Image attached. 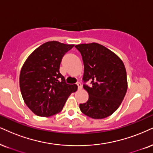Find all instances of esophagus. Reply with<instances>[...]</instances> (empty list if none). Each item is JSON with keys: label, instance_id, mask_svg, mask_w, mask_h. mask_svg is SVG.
I'll return each mask as SVG.
<instances>
[{"label": "esophagus", "instance_id": "obj_1", "mask_svg": "<svg viewBox=\"0 0 153 153\" xmlns=\"http://www.w3.org/2000/svg\"><path fill=\"white\" fill-rule=\"evenodd\" d=\"M76 85H77V86H78V89H82V85L80 82H76Z\"/></svg>", "mask_w": 153, "mask_h": 153}]
</instances>
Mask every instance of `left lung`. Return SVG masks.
Returning a JSON list of instances; mask_svg holds the SVG:
<instances>
[{
	"instance_id": "obj_1",
	"label": "left lung",
	"mask_w": 153,
	"mask_h": 153,
	"mask_svg": "<svg viewBox=\"0 0 153 153\" xmlns=\"http://www.w3.org/2000/svg\"><path fill=\"white\" fill-rule=\"evenodd\" d=\"M82 54L84 66V89L88 100L80 103L84 114L101 119L114 114L127 91V75L122 60L110 50L98 43L75 46ZM91 81L90 86L85 83Z\"/></svg>"
}]
</instances>
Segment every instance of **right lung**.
Listing matches in <instances>:
<instances>
[{
	"mask_svg": "<svg viewBox=\"0 0 153 153\" xmlns=\"http://www.w3.org/2000/svg\"><path fill=\"white\" fill-rule=\"evenodd\" d=\"M74 47L57 41L45 42L28 56L20 74V88L27 107L37 116L49 117L62 110L77 90L59 72L62 57Z\"/></svg>",
	"mask_w": 153,
	"mask_h": 153,
	"instance_id": "obj_1",
	"label": "right lung"
}]
</instances>
